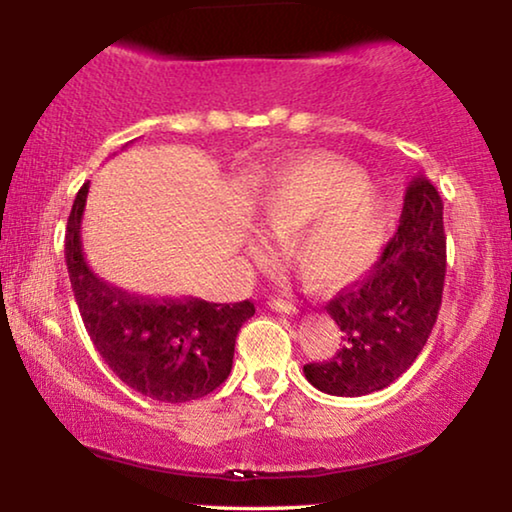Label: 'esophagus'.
Instances as JSON below:
<instances>
[{"label":"esophagus","mask_w":512,"mask_h":512,"mask_svg":"<svg viewBox=\"0 0 512 512\" xmlns=\"http://www.w3.org/2000/svg\"><path fill=\"white\" fill-rule=\"evenodd\" d=\"M270 310L275 312H284V314H296V305L291 303V300H284V298H270Z\"/></svg>","instance_id":"1"}]
</instances>
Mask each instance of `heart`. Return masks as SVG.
<instances>
[{
	"instance_id": "1",
	"label": "heart",
	"mask_w": 512,
	"mask_h": 512,
	"mask_svg": "<svg viewBox=\"0 0 512 512\" xmlns=\"http://www.w3.org/2000/svg\"><path fill=\"white\" fill-rule=\"evenodd\" d=\"M268 226L289 233V256L307 282L340 289L370 270L387 233V202L345 160L305 153L275 167L256 193Z\"/></svg>"
}]
</instances>
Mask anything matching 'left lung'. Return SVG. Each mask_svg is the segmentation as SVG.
<instances>
[{
  "mask_svg": "<svg viewBox=\"0 0 512 512\" xmlns=\"http://www.w3.org/2000/svg\"><path fill=\"white\" fill-rule=\"evenodd\" d=\"M445 263L443 200L429 179L415 177L380 261L326 305L345 342L331 361L307 363V382L324 394L366 396L398 380L436 324Z\"/></svg>",
  "mask_w": 512,
  "mask_h": 512,
  "instance_id": "left-lung-1",
  "label": "left lung"
}]
</instances>
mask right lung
<instances>
[{
  "instance_id": "right-lung-1",
  "label": "right lung",
  "mask_w": 512,
  "mask_h": 512,
  "mask_svg": "<svg viewBox=\"0 0 512 512\" xmlns=\"http://www.w3.org/2000/svg\"><path fill=\"white\" fill-rule=\"evenodd\" d=\"M86 198L83 184L67 219L65 261L95 349L128 387L153 401L186 403L212 394L230 375L237 331L254 317V303L142 298L107 284L83 258Z\"/></svg>"
}]
</instances>
